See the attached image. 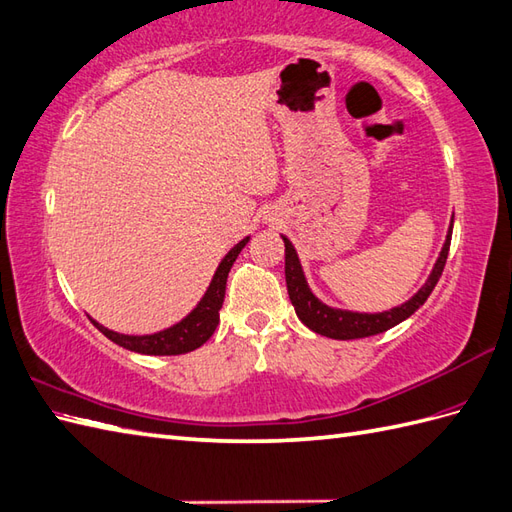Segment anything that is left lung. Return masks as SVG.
<instances>
[{
  "label": "left lung",
  "mask_w": 512,
  "mask_h": 512,
  "mask_svg": "<svg viewBox=\"0 0 512 512\" xmlns=\"http://www.w3.org/2000/svg\"><path fill=\"white\" fill-rule=\"evenodd\" d=\"M451 230H453V221H451ZM451 230L447 234V241H445V247H442L440 258L436 260L434 271H431V276L427 278L423 289H420L412 300H407L405 304L396 306V309L383 311V313L339 311V309H331V306H326L324 302L317 300L311 293L309 285H306L298 254H295V249L289 243V238L282 236V241H285L287 291H289L291 304L295 306V313H298L304 326H309L311 331L320 333L324 337H331V339H359V337H370V335H379L383 331H388V328L401 324L412 313H416L420 306L427 302L434 287L438 285L442 269H445L447 256H449Z\"/></svg>",
  "instance_id": "obj_1"
}]
</instances>
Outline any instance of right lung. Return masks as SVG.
Returning a JSON list of instances; mask_svg holds the SVG:
<instances>
[{"mask_svg":"<svg viewBox=\"0 0 512 512\" xmlns=\"http://www.w3.org/2000/svg\"><path fill=\"white\" fill-rule=\"evenodd\" d=\"M247 241L249 238H243L241 243L230 249V254L221 260L217 274H214L206 295H203V300L197 304V309L188 317H184L179 324L166 328L162 333L142 335V337L113 333L109 328L100 326L98 322H94V326L102 335L109 337L113 344L133 352H142V355H186V352L203 346L212 337V333L217 331L219 311L225 298L227 274H230L236 256L241 254V249L247 245Z\"/></svg>","mask_w":512,"mask_h":512,"instance_id":"right-lung-1","label":"right lung"}]
</instances>
